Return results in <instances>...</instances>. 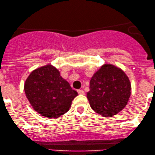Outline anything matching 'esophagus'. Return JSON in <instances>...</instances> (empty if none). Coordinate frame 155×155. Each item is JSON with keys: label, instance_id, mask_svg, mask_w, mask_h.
Masks as SVG:
<instances>
[{"label": "esophagus", "instance_id": "obj_1", "mask_svg": "<svg viewBox=\"0 0 155 155\" xmlns=\"http://www.w3.org/2000/svg\"><path fill=\"white\" fill-rule=\"evenodd\" d=\"M78 93L79 94H85V92H84V90H82V89H78Z\"/></svg>", "mask_w": 155, "mask_h": 155}]
</instances>
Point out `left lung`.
Here are the masks:
<instances>
[{
  "label": "left lung",
  "instance_id": "1",
  "mask_svg": "<svg viewBox=\"0 0 155 155\" xmlns=\"http://www.w3.org/2000/svg\"><path fill=\"white\" fill-rule=\"evenodd\" d=\"M87 98L91 109L104 117H112L127 105L131 95L129 78L119 68L104 64L90 81Z\"/></svg>",
  "mask_w": 155,
  "mask_h": 155
}]
</instances>
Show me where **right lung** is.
<instances>
[{
    "label": "right lung",
    "mask_w": 155,
    "mask_h": 155,
    "mask_svg": "<svg viewBox=\"0 0 155 155\" xmlns=\"http://www.w3.org/2000/svg\"><path fill=\"white\" fill-rule=\"evenodd\" d=\"M29 103L37 112L49 118H58L69 111L78 95L69 83L51 65H46L31 73L24 84Z\"/></svg>",
    "instance_id": "add662e5"
}]
</instances>
